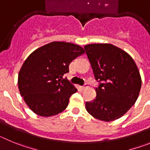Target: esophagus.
I'll list each match as a JSON object with an SVG mask.
<instances>
[{
    "label": "esophagus",
    "instance_id": "obj_1",
    "mask_svg": "<svg viewBox=\"0 0 150 150\" xmlns=\"http://www.w3.org/2000/svg\"><path fill=\"white\" fill-rule=\"evenodd\" d=\"M88 84H87V83H86V84H85V85H84V86H83V87H82V89H83V90H85V89H86V88H88Z\"/></svg>",
    "mask_w": 150,
    "mask_h": 150
}]
</instances>
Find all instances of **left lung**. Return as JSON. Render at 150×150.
Wrapping results in <instances>:
<instances>
[{
	"mask_svg": "<svg viewBox=\"0 0 150 150\" xmlns=\"http://www.w3.org/2000/svg\"><path fill=\"white\" fill-rule=\"evenodd\" d=\"M96 80V98L86 102L91 116L104 122L120 119L135 104L141 88V76L132 56L110 43L84 46Z\"/></svg>",
	"mask_w": 150,
	"mask_h": 150,
	"instance_id": "8db88e82",
	"label": "left lung"
}]
</instances>
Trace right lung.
<instances>
[{
  "mask_svg": "<svg viewBox=\"0 0 150 150\" xmlns=\"http://www.w3.org/2000/svg\"><path fill=\"white\" fill-rule=\"evenodd\" d=\"M84 52L80 46L54 41L28 55L18 73V86L35 114L50 117L67 108L70 97L77 90L63 76L69 72L70 63Z\"/></svg>",
  "mask_w": 150,
  "mask_h": 150,
  "instance_id": "obj_1",
  "label": "right lung"
}]
</instances>
